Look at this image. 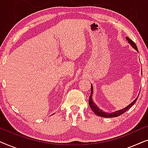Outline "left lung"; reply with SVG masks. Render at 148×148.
Instances as JSON below:
<instances>
[{"mask_svg": "<svg viewBox=\"0 0 148 148\" xmlns=\"http://www.w3.org/2000/svg\"><path fill=\"white\" fill-rule=\"evenodd\" d=\"M126 39L127 41H128L129 43L131 44V46H132L134 49L136 50L137 52H138V49H137L136 44L134 43V42L132 41V40H131L130 38H129L128 37H126ZM92 94H93V86L92 85H91V94H90V98H89V105H90V108L93 110V112H94V114H96L97 116L105 117V118H113V117H116V116H120L121 114H123V113H125L126 111L128 110L129 108H131V106H133V105L136 102L137 98H138V97H137V98H135V100H133L130 104L128 105L127 107H125V108H123L121 109V110H119L118 111H115V112L112 113H108V112H105L104 111H102L101 109L99 108L98 107L96 106V104H95L94 101L92 100Z\"/></svg>", "mask_w": 148, "mask_h": 148, "instance_id": "8db88e82", "label": "left lung"}]
</instances>
